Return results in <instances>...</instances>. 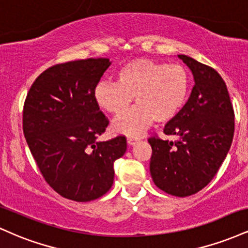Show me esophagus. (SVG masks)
Masks as SVG:
<instances>
[{
    "label": "esophagus",
    "mask_w": 248,
    "mask_h": 248,
    "mask_svg": "<svg viewBox=\"0 0 248 248\" xmlns=\"http://www.w3.org/2000/svg\"><path fill=\"white\" fill-rule=\"evenodd\" d=\"M138 141H139L138 138H128L127 139V143L129 144V146H134V144H135Z\"/></svg>",
    "instance_id": "esophagus-1"
}]
</instances>
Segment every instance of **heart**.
Masks as SVG:
<instances>
[{
	"label": "heart",
	"instance_id": "obj_1",
	"mask_svg": "<svg viewBox=\"0 0 248 248\" xmlns=\"http://www.w3.org/2000/svg\"><path fill=\"white\" fill-rule=\"evenodd\" d=\"M115 78L116 84L96 85L94 99L105 112L120 115L134 96L137 106L113 122V130L127 136L140 135L155 120H172L189 95L190 76L181 64L133 59L118 70Z\"/></svg>",
	"mask_w": 248,
	"mask_h": 248
}]
</instances>
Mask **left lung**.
I'll return each instance as SVG.
<instances>
[{
	"instance_id": "left-lung-1",
	"label": "left lung",
	"mask_w": 248,
	"mask_h": 248,
	"mask_svg": "<svg viewBox=\"0 0 248 248\" xmlns=\"http://www.w3.org/2000/svg\"><path fill=\"white\" fill-rule=\"evenodd\" d=\"M191 70L195 85L189 100L164 127L172 142L150 138V175L169 195L186 197L201 191L220 168L234 134V112L225 81L212 67L178 55Z\"/></svg>"
}]
</instances>
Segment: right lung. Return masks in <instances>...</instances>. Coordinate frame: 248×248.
I'll return each mask as SVG.
<instances>
[{
  "label": "right lung",
  "mask_w": 248,
  "mask_h": 248,
  "mask_svg": "<svg viewBox=\"0 0 248 248\" xmlns=\"http://www.w3.org/2000/svg\"><path fill=\"white\" fill-rule=\"evenodd\" d=\"M112 62L88 58L45 70L30 87L23 108V133L47 184L62 197L90 202L114 181L113 164L127 149L124 136L96 141L108 120L94 90Z\"/></svg>",
  "instance_id": "add662e5"
}]
</instances>
